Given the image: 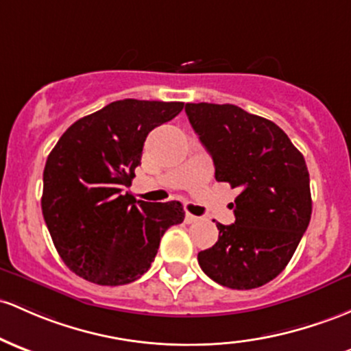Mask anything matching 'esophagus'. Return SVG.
Here are the masks:
<instances>
[{
    "instance_id": "esophagus-1",
    "label": "esophagus",
    "mask_w": 351,
    "mask_h": 351,
    "mask_svg": "<svg viewBox=\"0 0 351 351\" xmlns=\"http://www.w3.org/2000/svg\"><path fill=\"white\" fill-rule=\"evenodd\" d=\"M198 219H199L198 217H195V215H191V213L184 215V221H186V223H196Z\"/></svg>"
}]
</instances>
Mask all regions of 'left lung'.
<instances>
[{
    "instance_id": "left-lung-1",
    "label": "left lung",
    "mask_w": 351,
    "mask_h": 351,
    "mask_svg": "<svg viewBox=\"0 0 351 351\" xmlns=\"http://www.w3.org/2000/svg\"><path fill=\"white\" fill-rule=\"evenodd\" d=\"M188 119L215 165L217 182L240 195L234 223L198 253L213 282L233 290L263 287L283 271L311 218L305 158L280 126L234 105L186 103Z\"/></svg>"
}]
</instances>
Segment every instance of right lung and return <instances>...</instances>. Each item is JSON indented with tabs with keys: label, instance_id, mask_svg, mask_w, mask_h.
Instances as JSON below:
<instances>
[{
	"label": "right lung",
	"instance_id": "add662e5",
	"mask_svg": "<svg viewBox=\"0 0 351 351\" xmlns=\"http://www.w3.org/2000/svg\"><path fill=\"white\" fill-rule=\"evenodd\" d=\"M182 101L119 99L63 133L46 160L41 210L64 265L88 282L118 287L152 267L165 232L184 219L180 202H134L132 184L148 133Z\"/></svg>",
	"mask_w": 351,
	"mask_h": 351
}]
</instances>
